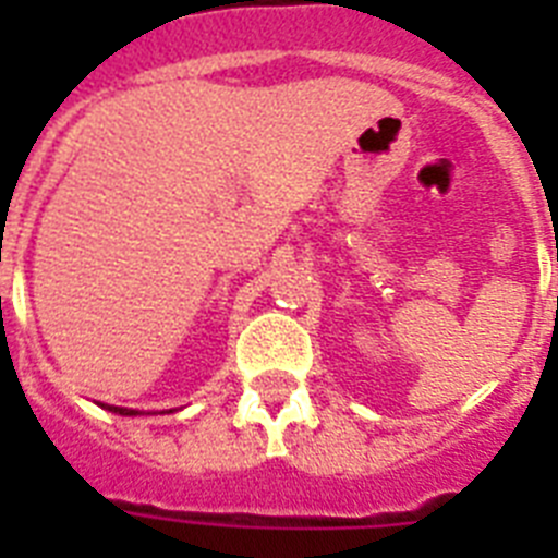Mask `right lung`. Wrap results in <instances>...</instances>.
Instances as JSON below:
<instances>
[{
	"label": "right lung",
	"instance_id": "add662e5",
	"mask_svg": "<svg viewBox=\"0 0 558 558\" xmlns=\"http://www.w3.org/2000/svg\"><path fill=\"white\" fill-rule=\"evenodd\" d=\"M102 408L111 413H120V416H136V411H131V408H117V405H102Z\"/></svg>",
	"mask_w": 558,
	"mask_h": 558
}]
</instances>
